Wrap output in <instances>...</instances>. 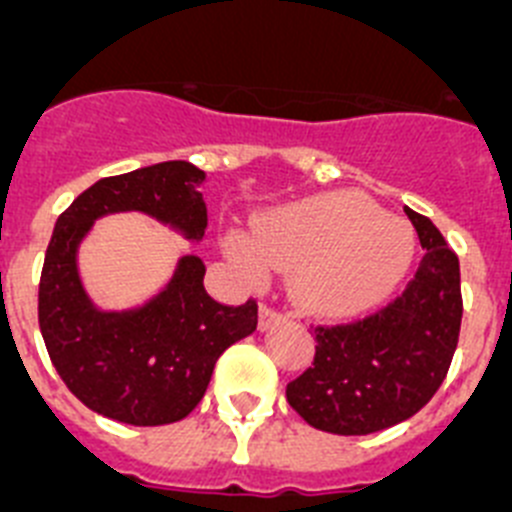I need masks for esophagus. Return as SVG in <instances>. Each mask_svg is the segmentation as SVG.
<instances>
[{
	"mask_svg": "<svg viewBox=\"0 0 512 512\" xmlns=\"http://www.w3.org/2000/svg\"><path fill=\"white\" fill-rule=\"evenodd\" d=\"M285 319V313L283 311H278V308H273V306H260V329L265 331V329H270V326H275V324H280V321Z\"/></svg>",
	"mask_w": 512,
	"mask_h": 512,
	"instance_id": "esophagus-1",
	"label": "esophagus"
}]
</instances>
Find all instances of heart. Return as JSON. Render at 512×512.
Wrapping results in <instances>:
<instances>
[{
	"label": "heart",
	"instance_id": "b5f03b06",
	"mask_svg": "<svg viewBox=\"0 0 512 512\" xmlns=\"http://www.w3.org/2000/svg\"><path fill=\"white\" fill-rule=\"evenodd\" d=\"M227 255L245 270L290 273L306 311L344 319L382 303L411 267L416 239L408 222L354 191H331L267 211L252 242L232 234Z\"/></svg>",
	"mask_w": 512,
	"mask_h": 512
}]
</instances>
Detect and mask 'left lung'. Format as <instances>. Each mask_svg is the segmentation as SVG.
I'll list each match as a JSON object with an SVG mask.
<instances>
[{
    "mask_svg": "<svg viewBox=\"0 0 512 512\" xmlns=\"http://www.w3.org/2000/svg\"><path fill=\"white\" fill-rule=\"evenodd\" d=\"M426 250L416 278L362 321L316 326V357L288 382L293 411L313 428L365 436L416 416L441 388L462 326L459 257L431 219L405 209Z\"/></svg>",
    "mask_w": 512,
    "mask_h": 512,
    "instance_id": "8db88e82",
    "label": "left lung"
}]
</instances>
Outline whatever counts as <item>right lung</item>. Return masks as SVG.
Here are the masks:
<instances>
[{
  "label": "right lung",
  "mask_w": 512,
  "mask_h": 512,
  "mask_svg": "<svg viewBox=\"0 0 512 512\" xmlns=\"http://www.w3.org/2000/svg\"><path fill=\"white\" fill-rule=\"evenodd\" d=\"M206 173L186 160L147 165L86 188L55 222L38 319L53 367L86 408L130 426L186 418L209 388L216 359L257 329V303L224 306L204 288L206 265L183 255L170 283L130 311H101L78 275V245L96 219L142 211L201 242Z\"/></svg>",
  "instance_id": "right-lung-1"
}]
</instances>
